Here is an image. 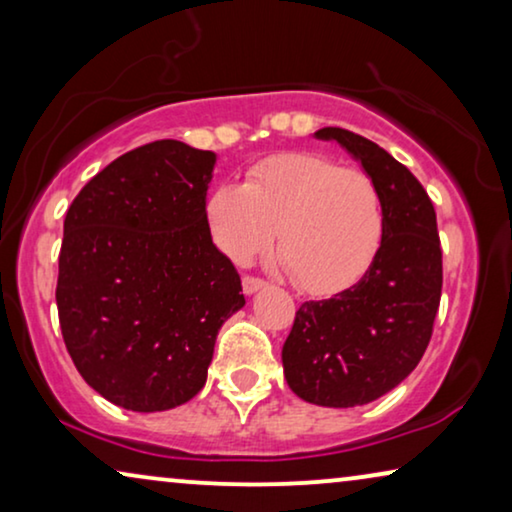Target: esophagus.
<instances>
[{"label":"esophagus","mask_w":512,"mask_h":512,"mask_svg":"<svg viewBox=\"0 0 512 512\" xmlns=\"http://www.w3.org/2000/svg\"><path fill=\"white\" fill-rule=\"evenodd\" d=\"M265 286V282L263 279H258V277H244L242 279V289H244V293H247V296H251V293H256L258 289H263Z\"/></svg>","instance_id":"obj_1"}]
</instances>
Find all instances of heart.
<instances>
[{"mask_svg": "<svg viewBox=\"0 0 512 512\" xmlns=\"http://www.w3.org/2000/svg\"><path fill=\"white\" fill-rule=\"evenodd\" d=\"M207 226L230 261L279 258L298 289L333 296L354 286L380 254L384 207L375 181L319 153H277L251 167L242 184L209 193Z\"/></svg>", "mask_w": 512, "mask_h": 512, "instance_id": "b5f03b06", "label": "heart"}]
</instances>
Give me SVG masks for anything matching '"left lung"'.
I'll list each match as a JSON object with an SVG mask.
<instances>
[{
  "label": "left lung",
  "instance_id": "1",
  "mask_svg": "<svg viewBox=\"0 0 512 512\" xmlns=\"http://www.w3.org/2000/svg\"><path fill=\"white\" fill-rule=\"evenodd\" d=\"M314 137L338 142L375 181L384 237L359 282L300 305L282 349L284 377L307 403L354 408L398 387L422 361L440 305L443 251L436 209L408 167L349 130L321 128Z\"/></svg>",
  "mask_w": 512,
  "mask_h": 512
}]
</instances>
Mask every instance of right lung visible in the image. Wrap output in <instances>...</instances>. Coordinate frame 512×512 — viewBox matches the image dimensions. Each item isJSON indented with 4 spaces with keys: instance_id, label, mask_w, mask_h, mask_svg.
Returning <instances> with one entry per match:
<instances>
[{
    "instance_id": "add662e5",
    "label": "right lung",
    "mask_w": 512,
    "mask_h": 512,
    "mask_svg": "<svg viewBox=\"0 0 512 512\" xmlns=\"http://www.w3.org/2000/svg\"><path fill=\"white\" fill-rule=\"evenodd\" d=\"M214 151L160 139L97 172L65 216L58 317L76 370L135 412L191 401L214 342L242 310L235 265L212 242Z\"/></svg>"
}]
</instances>
